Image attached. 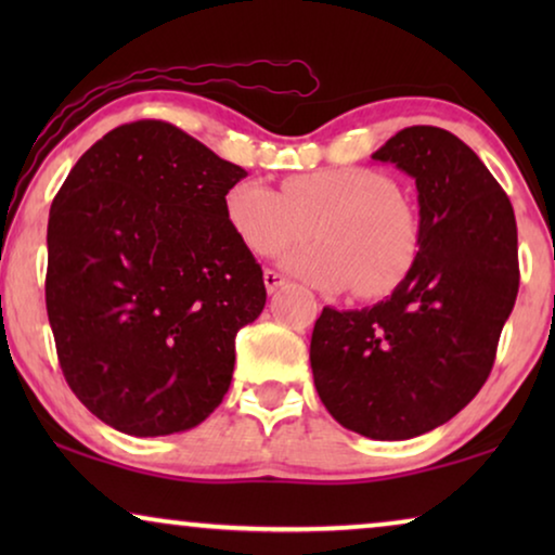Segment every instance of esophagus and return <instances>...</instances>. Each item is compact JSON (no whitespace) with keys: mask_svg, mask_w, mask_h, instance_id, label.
<instances>
[{"mask_svg":"<svg viewBox=\"0 0 555 555\" xmlns=\"http://www.w3.org/2000/svg\"><path fill=\"white\" fill-rule=\"evenodd\" d=\"M287 283V280L280 275V272H275V270H264V287H268V293H275V291H280V287H283Z\"/></svg>","mask_w":555,"mask_h":555,"instance_id":"esophagus-1","label":"esophagus"}]
</instances>
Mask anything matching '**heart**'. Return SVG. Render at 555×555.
<instances>
[{
	"mask_svg": "<svg viewBox=\"0 0 555 555\" xmlns=\"http://www.w3.org/2000/svg\"><path fill=\"white\" fill-rule=\"evenodd\" d=\"M232 232L249 253L272 257L293 242L321 234L283 255L280 264L318 287L384 295L416 260L420 224L391 177L369 166L293 173L283 192L257 179L237 181L224 196Z\"/></svg>",
	"mask_w": 555,
	"mask_h": 555,
	"instance_id": "1",
	"label": "heart"
}]
</instances>
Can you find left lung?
Instances as JSON below:
<instances>
[{"label": "left lung", "mask_w": 555, "mask_h": 555, "mask_svg": "<svg viewBox=\"0 0 555 555\" xmlns=\"http://www.w3.org/2000/svg\"><path fill=\"white\" fill-rule=\"evenodd\" d=\"M371 158L414 179L420 253L386 300L323 308L310 366L346 429L412 439L450 422L488 382L518 295V227L488 166L444 128H404Z\"/></svg>", "instance_id": "8db88e82"}]
</instances>
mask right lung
<instances>
[{"instance_id": "obj_1", "label": "right lung", "mask_w": 555, "mask_h": 555, "mask_svg": "<svg viewBox=\"0 0 555 555\" xmlns=\"http://www.w3.org/2000/svg\"><path fill=\"white\" fill-rule=\"evenodd\" d=\"M247 171L164 120L93 143L50 207L44 302L60 369L108 427L162 437L222 404L262 268L224 196Z\"/></svg>"}]
</instances>
